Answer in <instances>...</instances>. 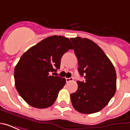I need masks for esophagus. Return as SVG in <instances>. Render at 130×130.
Returning <instances> with one entry per match:
<instances>
[{
    "label": "esophagus",
    "instance_id": "1",
    "mask_svg": "<svg viewBox=\"0 0 130 130\" xmlns=\"http://www.w3.org/2000/svg\"><path fill=\"white\" fill-rule=\"evenodd\" d=\"M65 80H66V82H72V81H73V78L72 77H70V78H66L65 79Z\"/></svg>",
    "mask_w": 130,
    "mask_h": 130
}]
</instances>
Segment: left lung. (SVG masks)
<instances>
[{
    "mask_svg": "<svg viewBox=\"0 0 130 130\" xmlns=\"http://www.w3.org/2000/svg\"><path fill=\"white\" fill-rule=\"evenodd\" d=\"M77 57L80 75L85 82H77L78 88L70 95L77 111L90 114L107 105L116 90L114 66L99 46L87 38H71Z\"/></svg>",
    "mask_w": 130,
    "mask_h": 130,
    "instance_id": "8db88e82",
    "label": "left lung"
}]
</instances>
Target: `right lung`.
<instances>
[{
	"label": "right lung",
	"instance_id": "add662e5",
	"mask_svg": "<svg viewBox=\"0 0 130 130\" xmlns=\"http://www.w3.org/2000/svg\"><path fill=\"white\" fill-rule=\"evenodd\" d=\"M69 49L73 47L68 37L53 35L21 56L14 69L15 86L29 105L44 109L54 104L66 81L51 73L60 69V59Z\"/></svg>",
	"mask_w": 130,
	"mask_h": 130
}]
</instances>
